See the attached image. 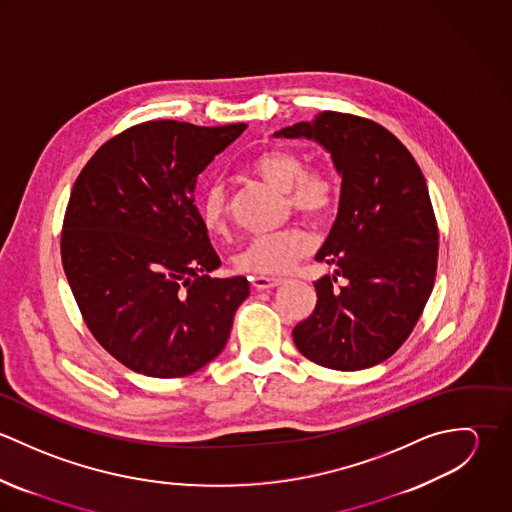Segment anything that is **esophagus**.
<instances>
[{"label": "esophagus", "mask_w": 512, "mask_h": 512, "mask_svg": "<svg viewBox=\"0 0 512 512\" xmlns=\"http://www.w3.org/2000/svg\"><path fill=\"white\" fill-rule=\"evenodd\" d=\"M284 280L282 278H266V276H256L252 278V288L258 290V292H264V290H272V288H278Z\"/></svg>", "instance_id": "esophagus-1"}]
</instances>
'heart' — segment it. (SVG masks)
<instances>
[{
  "label": "heart",
  "instance_id": "b5f03b06",
  "mask_svg": "<svg viewBox=\"0 0 512 512\" xmlns=\"http://www.w3.org/2000/svg\"><path fill=\"white\" fill-rule=\"evenodd\" d=\"M252 169L268 185L286 193L295 215L309 222H323L335 205V185L323 169L307 167L292 149H268L260 153ZM201 220L211 234H224L228 224L226 191L222 183L205 189L199 205ZM313 248L311 236L301 228H290L270 236L252 238L234 258L240 272L252 276H278L290 272L295 262Z\"/></svg>",
  "mask_w": 512,
  "mask_h": 512
}]
</instances>
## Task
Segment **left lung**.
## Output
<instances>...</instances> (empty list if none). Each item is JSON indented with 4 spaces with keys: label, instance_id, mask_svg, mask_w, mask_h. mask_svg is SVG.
Masks as SVG:
<instances>
[{
    "label": "left lung",
    "instance_id": "8db88e82",
    "mask_svg": "<svg viewBox=\"0 0 512 512\" xmlns=\"http://www.w3.org/2000/svg\"><path fill=\"white\" fill-rule=\"evenodd\" d=\"M276 138L325 147L343 181L337 219L315 254L337 270L313 284L315 309L293 327V343L315 365H378L408 339L436 282L438 224L424 173L394 134L353 114L321 112Z\"/></svg>",
    "mask_w": 512,
    "mask_h": 512
}]
</instances>
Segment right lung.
Instances as JSON below:
<instances>
[{
  "label": "right lung",
  "instance_id": "obj_1",
  "mask_svg": "<svg viewBox=\"0 0 512 512\" xmlns=\"http://www.w3.org/2000/svg\"><path fill=\"white\" fill-rule=\"evenodd\" d=\"M244 130L144 122L108 140L74 181L63 268L94 339L134 372L177 378L211 363L250 293L244 276H209L220 258L193 197Z\"/></svg>",
  "mask_w": 512,
  "mask_h": 512
}]
</instances>
